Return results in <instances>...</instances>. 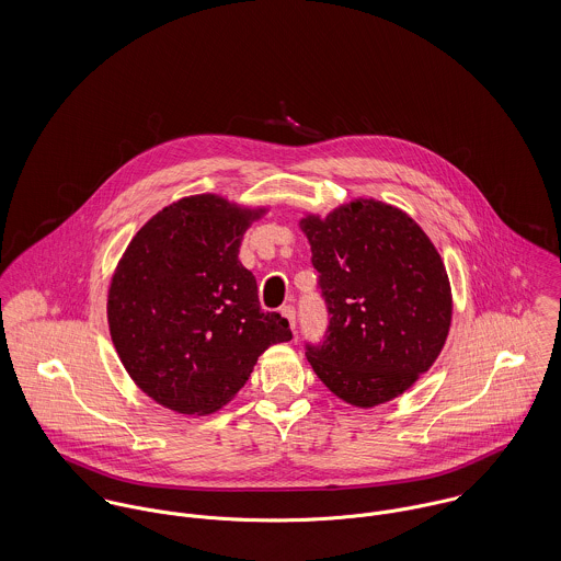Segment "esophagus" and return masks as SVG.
<instances>
[{
    "mask_svg": "<svg viewBox=\"0 0 561 561\" xmlns=\"http://www.w3.org/2000/svg\"><path fill=\"white\" fill-rule=\"evenodd\" d=\"M280 316L289 321V328H291V330H296V309H294L291 305L283 307V309H280Z\"/></svg>",
    "mask_w": 561,
    "mask_h": 561,
    "instance_id": "obj_1",
    "label": "esophagus"
}]
</instances>
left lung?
Segmentation results:
<instances>
[{
    "instance_id": "obj_1",
    "label": "left lung",
    "mask_w": 561,
    "mask_h": 561,
    "mask_svg": "<svg viewBox=\"0 0 561 561\" xmlns=\"http://www.w3.org/2000/svg\"><path fill=\"white\" fill-rule=\"evenodd\" d=\"M300 229L320 272L330 325L307 358L356 408L405 393L438 358L451 325V285L423 229L398 207L354 198Z\"/></svg>"
}]
</instances>
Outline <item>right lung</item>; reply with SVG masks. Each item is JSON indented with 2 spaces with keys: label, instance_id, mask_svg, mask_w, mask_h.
Masks as SVG:
<instances>
[{
  "label": "right lung",
  "instance_id": "add662e5",
  "mask_svg": "<svg viewBox=\"0 0 561 561\" xmlns=\"http://www.w3.org/2000/svg\"><path fill=\"white\" fill-rule=\"evenodd\" d=\"M267 207L218 194L158 211L123 252L107 289V325L136 387L163 408L205 416L240 393L259 356L291 339L289 321L259 307L238 259Z\"/></svg>",
  "mask_w": 561,
  "mask_h": 561
}]
</instances>
